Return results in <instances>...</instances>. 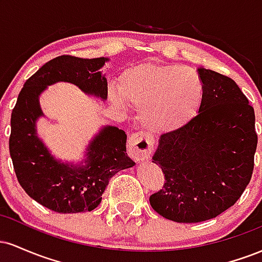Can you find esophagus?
Instances as JSON below:
<instances>
[{
  "instance_id": "34e87169",
  "label": "esophagus",
  "mask_w": 262,
  "mask_h": 262,
  "mask_svg": "<svg viewBox=\"0 0 262 262\" xmlns=\"http://www.w3.org/2000/svg\"><path fill=\"white\" fill-rule=\"evenodd\" d=\"M128 148L135 160H145L154 151V140L146 132H137L129 138Z\"/></svg>"
}]
</instances>
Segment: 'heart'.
<instances>
[{
    "mask_svg": "<svg viewBox=\"0 0 262 262\" xmlns=\"http://www.w3.org/2000/svg\"><path fill=\"white\" fill-rule=\"evenodd\" d=\"M110 97L116 106H123L125 98L151 130L171 133L185 127L200 112L204 85L185 66L145 62L123 71L119 90H112Z\"/></svg>",
    "mask_w": 262,
    "mask_h": 262,
    "instance_id": "obj_1",
    "label": "heart"
}]
</instances>
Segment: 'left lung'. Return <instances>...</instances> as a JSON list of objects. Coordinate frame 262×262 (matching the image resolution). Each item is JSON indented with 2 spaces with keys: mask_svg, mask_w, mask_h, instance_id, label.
<instances>
[{
  "mask_svg": "<svg viewBox=\"0 0 262 262\" xmlns=\"http://www.w3.org/2000/svg\"><path fill=\"white\" fill-rule=\"evenodd\" d=\"M204 100L185 127L160 138L152 160L165 177L149 201L177 223H198L222 214L242 197L251 180L257 146L254 108L239 86L200 69Z\"/></svg>",
  "mask_w": 262,
  "mask_h": 262,
  "instance_id": "8db88e82",
  "label": "left lung"
}]
</instances>
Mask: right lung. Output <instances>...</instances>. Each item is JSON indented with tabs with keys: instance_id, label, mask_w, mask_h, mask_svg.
Returning <instances> with one entry per match:
<instances>
[{
	"instance_id": "1",
	"label": "right lung",
	"mask_w": 262,
	"mask_h": 262,
	"mask_svg": "<svg viewBox=\"0 0 262 262\" xmlns=\"http://www.w3.org/2000/svg\"><path fill=\"white\" fill-rule=\"evenodd\" d=\"M104 61L74 55L52 59L26 81L12 111L10 154L18 182L29 197L54 212L95 209L108 180L134 165L125 152L127 135L116 127L103 128L93 139L85 167L55 161L35 135V121L41 116L38 97L48 85L68 81L106 100L107 80L100 71Z\"/></svg>"
}]
</instances>
